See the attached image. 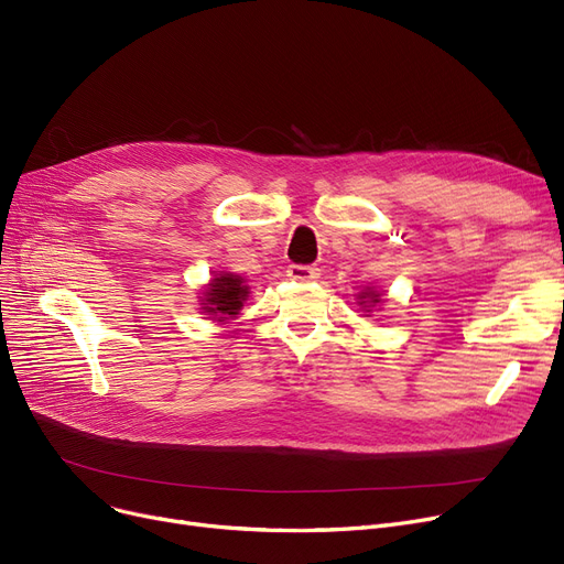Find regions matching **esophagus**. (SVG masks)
Wrapping results in <instances>:
<instances>
[{
    "label": "esophagus",
    "instance_id": "obj_1",
    "mask_svg": "<svg viewBox=\"0 0 564 564\" xmlns=\"http://www.w3.org/2000/svg\"><path fill=\"white\" fill-rule=\"evenodd\" d=\"M288 276L292 281L308 283V281H315L319 276V270H317V267H311V264H290L288 267Z\"/></svg>",
    "mask_w": 564,
    "mask_h": 564
}]
</instances>
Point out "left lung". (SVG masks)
Here are the masks:
<instances>
[{"instance_id": "8db88e82", "label": "left lung", "mask_w": 564, "mask_h": 564, "mask_svg": "<svg viewBox=\"0 0 564 564\" xmlns=\"http://www.w3.org/2000/svg\"><path fill=\"white\" fill-rule=\"evenodd\" d=\"M357 304L361 306L364 313H372V311H381V292L377 288H364L357 294Z\"/></svg>"}]
</instances>
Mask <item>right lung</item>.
Listing matches in <instances>:
<instances>
[{
    "label": "right lung",
    "mask_w": 564,
    "mask_h": 564,
    "mask_svg": "<svg viewBox=\"0 0 564 564\" xmlns=\"http://www.w3.org/2000/svg\"><path fill=\"white\" fill-rule=\"evenodd\" d=\"M198 294L200 313L207 315V319L226 322L240 315L245 302L249 300V285L240 274L219 272L207 281Z\"/></svg>",
    "instance_id": "1"
}]
</instances>
